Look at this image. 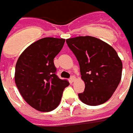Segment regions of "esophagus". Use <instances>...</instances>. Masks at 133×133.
Wrapping results in <instances>:
<instances>
[{"label":"esophagus","instance_id":"esophagus-1","mask_svg":"<svg viewBox=\"0 0 133 133\" xmlns=\"http://www.w3.org/2000/svg\"><path fill=\"white\" fill-rule=\"evenodd\" d=\"M75 76H71V78H70V80H71V82H73L75 81Z\"/></svg>","mask_w":133,"mask_h":133}]
</instances>
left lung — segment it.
<instances>
[{
    "label": "left lung",
    "mask_w": 133,
    "mask_h": 133,
    "mask_svg": "<svg viewBox=\"0 0 133 133\" xmlns=\"http://www.w3.org/2000/svg\"><path fill=\"white\" fill-rule=\"evenodd\" d=\"M79 62L84 91L78 97L89 106L104 104L111 97L122 78V62L116 51L107 42L92 36L66 39Z\"/></svg>",
    "instance_id": "8db88e82"
}]
</instances>
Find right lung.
I'll use <instances>...</instances> for the list:
<instances>
[{
  "instance_id": "add662e5",
  "label": "right lung",
  "mask_w": 133,
  "mask_h": 133,
  "mask_svg": "<svg viewBox=\"0 0 133 133\" xmlns=\"http://www.w3.org/2000/svg\"><path fill=\"white\" fill-rule=\"evenodd\" d=\"M64 42L63 38H42L29 45L17 60V88L26 102L41 112L57 108L64 89L69 85L66 79L57 76L54 62Z\"/></svg>"
}]
</instances>
